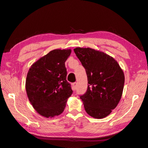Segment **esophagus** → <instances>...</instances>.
Instances as JSON below:
<instances>
[{"instance_id": "1", "label": "esophagus", "mask_w": 148, "mask_h": 148, "mask_svg": "<svg viewBox=\"0 0 148 148\" xmlns=\"http://www.w3.org/2000/svg\"><path fill=\"white\" fill-rule=\"evenodd\" d=\"M77 83H73L72 84V89L73 91H75L76 88H77Z\"/></svg>"}]
</instances>
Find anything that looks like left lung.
Wrapping results in <instances>:
<instances>
[{
    "label": "left lung",
    "instance_id": "1",
    "mask_svg": "<svg viewBox=\"0 0 148 148\" xmlns=\"http://www.w3.org/2000/svg\"><path fill=\"white\" fill-rule=\"evenodd\" d=\"M74 52L88 77L87 91L80 96L84 109L94 118H104L117 107L122 97L123 71L118 62L104 52L88 47H77Z\"/></svg>",
    "mask_w": 148,
    "mask_h": 148
}]
</instances>
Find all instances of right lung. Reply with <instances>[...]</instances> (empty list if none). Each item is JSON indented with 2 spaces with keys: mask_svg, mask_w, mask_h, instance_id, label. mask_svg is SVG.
Returning a JSON list of instances; mask_svg holds the SVG:
<instances>
[{
  "mask_svg": "<svg viewBox=\"0 0 148 148\" xmlns=\"http://www.w3.org/2000/svg\"><path fill=\"white\" fill-rule=\"evenodd\" d=\"M71 49H55L34 63L26 79V91L34 109L44 117L63 112L67 99L73 93L66 81L65 62Z\"/></svg>",
  "mask_w": 148,
  "mask_h": 148,
  "instance_id": "1",
  "label": "right lung"
}]
</instances>
